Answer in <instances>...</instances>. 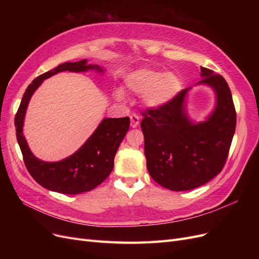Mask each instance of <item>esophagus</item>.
<instances>
[{"label": "esophagus", "instance_id": "1", "mask_svg": "<svg viewBox=\"0 0 259 259\" xmlns=\"http://www.w3.org/2000/svg\"><path fill=\"white\" fill-rule=\"evenodd\" d=\"M130 117H131V126L132 127H137L138 124H139V120H140L139 115L133 113Z\"/></svg>", "mask_w": 259, "mask_h": 259}]
</instances>
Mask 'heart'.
Instances as JSON below:
<instances>
[{"label": "heart", "mask_w": 259, "mask_h": 259, "mask_svg": "<svg viewBox=\"0 0 259 259\" xmlns=\"http://www.w3.org/2000/svg\"><path fill=\"white\" fill-rule=\"evenodd\" d=\"M127 89L137 95H145L149 107H161L173 99L182 90V82L174 73H165L150 69H140L132 73L126 80ZM116 97L123 98L121 92Z\"/></svg>", "instance_id": "b5f03b06"}]
</instances>
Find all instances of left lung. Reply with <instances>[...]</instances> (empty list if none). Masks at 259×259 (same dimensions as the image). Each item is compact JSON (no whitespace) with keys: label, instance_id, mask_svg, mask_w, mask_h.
I'll list each match as a JSON object with an SVG mask.
<instances>
[{"label":"left lung","instance_id":"left-lung-1","mask_svg":"<svg viewBox=\"0 0 259 259\" xmlns=\"http://www.w3.org/2000/svg\"><path fill=\"white\" fill-rule=\"evenodd\" d=\"M198 84L214 89L216 108L205 122L188 120L184 100L189 89L180 91L161 107L147 108L140 123L145 138L149 174L173 191L191 190L221 173L236 131L237 113L228 84L221 74L201 67Z\"/></svg>","mask_w":259,"mask_h":259}]
</instances>
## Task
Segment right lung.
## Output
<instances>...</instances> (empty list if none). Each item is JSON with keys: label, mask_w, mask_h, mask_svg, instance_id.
<instances>
[{"label": "right lung", "mask_w": 259, "mask_h": 259, "mask_svg": "<svg viewBox=\"0 0 259 259\" xmlns=\"http://www.w3.org/2000/svg\"><path fill=\"white\" fill-rule=\"evenodd\" d=\"M89 69L103 71L100 67L88 65L86 59H83L76 62H65L51 71L38 75L27 88L15 115L17 142L28 171L37 184L55 192L77 194L91 191L103 183L113 169L116 150L130 128L128 116L104 119L79 150L59 162L41 161L31 152L22 134V125L32 94L43 80L58 72H82Z\"/></svg>", "instance_id": "add662e5"}]
</instances>
